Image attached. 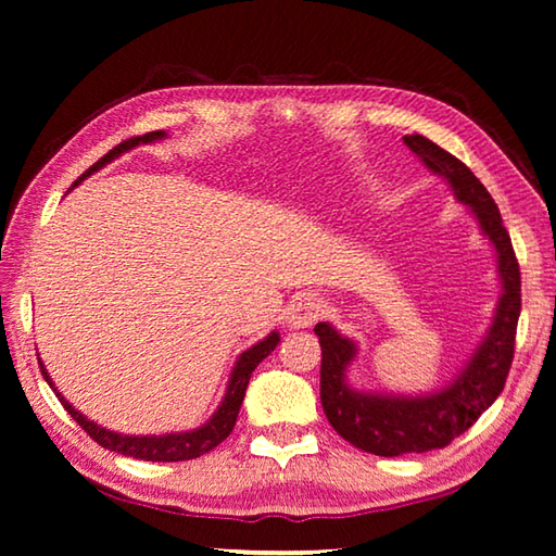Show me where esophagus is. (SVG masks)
I'll return each mask as SVG.
<instances>
[{
  "instance_id": "34e87169",
  "label": "esophagus",
  "mask_w": 556,
  "mask_h": 556,
  "mask_svg": "<svg viewBox=\"0 0 556 556\" xmlns=\"http://www.w3.org/2000/svg\"><path fill=\"white\" fill-rule=\"evenodd\" d=\"M318 316H321V301H318L314 294H301L289 304L287 324L291 328H306L316 324Z\"/></svg>"
}]
</instances>
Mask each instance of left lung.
<instances>
[{
  "instance_id": "1",
  "label": "left lung",
  "mask_w": 556,
  "mask_h": 556,
  "mask_svg": "<svg viewBox=\"0 0 556 556\" xmlns=\"http://www.w3.org/2000/svg\"><path fill=\"white\" fill-rule=\"evenodd\" d=\"M404 144L431 172L444 176L456 199L476 215L483 235L495 248L503 294L497 299L493 324L466 368L444 390L421 397L353 390L345 382V370L357 353L355 343L338 333L331 324H316L314 333L321 343V404L326 417L345 441L375 456L425 454L431 448H444L473 427L505 388L520 318V265L491 193L464 162L431 139L407 135Z\"/></svg>"
}]
</instances>
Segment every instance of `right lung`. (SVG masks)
I'll return each mask as SVG.
<instances>
[{
	"instance_id": "right-lung-1",
	"label": "right lung",
	"mask_w": 556,
	"mask_h": 556,
	"mask_svg": "<svg viewBox=\"0 0 556 556\" xmlns=\"http://www.w3.org/2000/svg\"><path fill=\"white\" fill-rule=\"evenodd\" d=\"M164 137H166V131L159 129V131H149V135H142V137L127 139V142H122L115 149H110V152L102 156L100 162L92 164L75 184H80L83 178L90 176L92 172H98V168H102L105 164H110L112 159L125 154L127 149L137 147V144H147V142H156V139H164ZM277 343H279V333L271 331L265 341H260L252 348H248V351L238 357V363H235L232 375H230V382H228V392H225L220 407L215 409L213 417L205 421L203 427L193 429V431H181V434H164V437H129V434H117V431H110L105 427H98L96 421L83 417V414L75 409L59 390H55V384L49 378V372H46L41 361H39V365H41L43 380L51 384V390L55 392V397L61 400L65 412H68L71 417L88 431L90 439H96L102 448L117 451V454H122V456H135L142 460H188V458H199L203 454H208L211 448H215L220 441L230 437L235 421H238L240 404L244 400V390H248L250 375L271 351H275Z\"/></svg>"
}]
</instances>
